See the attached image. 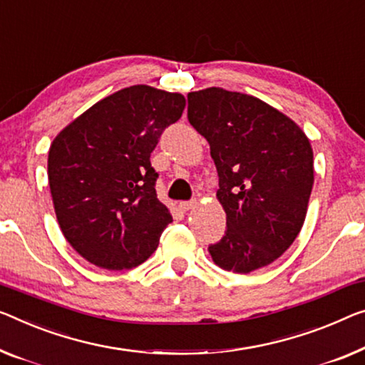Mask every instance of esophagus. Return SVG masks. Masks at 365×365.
<instances>
[{
    "instance_id": "obj_1",
    "label": "esophagus",
    "mask_w": 365,
    "mask_h": 365,
    "mask_svg": "<svg viewBox=\"0 0 365 365\" xmlns=\"http://www.w3.org/2000/svg\"><path fill=\"white\" fill-rule=\"evenodd\" d=\"M195 206H197V201H180V203H178V208H180L183 213H187V211L195 208Z\"/></svg>"
}]
</instances>
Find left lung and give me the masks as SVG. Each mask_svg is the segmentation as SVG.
I'll use <instances>...</instances> for the list:
<instances>
[{
	"instance_id": "left-lung-1",
	"label": "left lung",
	"mask_w": 365,
	"mask_h": 365,
	"mask_svg": "<svg viewBox=\"0 0 365 365\" xmlns=\"http://www.w3.org/2000/svg\"><path fill=\"white\" fill-rule=\"evenodd\" d=\"M188 121L208 140L227 230L208 251L249 274L280 257L300 232L313 188L307 134L259 98L211 88L188 93Z\"/></svg>"
}]
</instances>
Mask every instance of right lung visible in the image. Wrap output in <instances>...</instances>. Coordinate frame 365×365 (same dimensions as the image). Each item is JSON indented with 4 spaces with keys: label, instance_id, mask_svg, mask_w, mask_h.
I'll list each match as a JSON object with an SVG mask.
<instances>
[{
    "label": "right lung",
    "instance_id": "add662e5",
    "mask_svg": "<svg viewBox=\"0 0 365 365\" xmlns=\"http://www.w3.org/2000/svg\"><path fill=\"white\" fill-rule=\"evenodd\" d=\"M185 96L134 85L95 103L48 149L47 175L63 236L96 267H138L159 246L172 215L155 193L150 165Z\"/></svg>",
    "mask_w": 365,
    "mask_h": 365
}]
</instances>
